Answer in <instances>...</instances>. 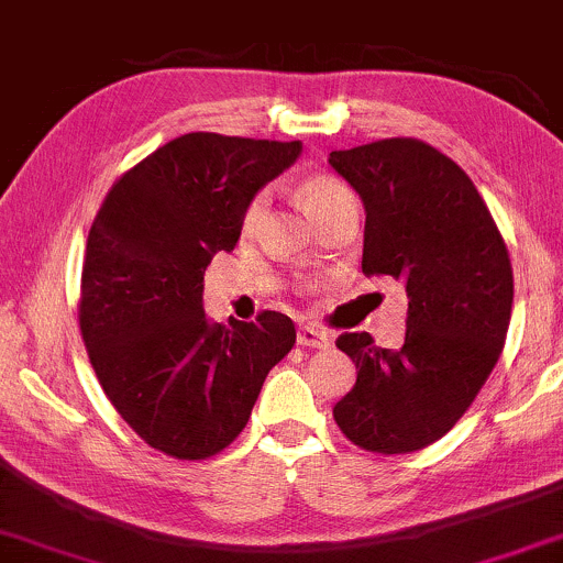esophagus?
Returning a JSON list of instances; mask_svg holds the SVG:
<instances>
[{
  "label": "esophagus",
  "instance_id": "obj_1",
  "mask_svg": "<svg viewBox=\"0 0 563 563\" xmlns=\"http://www.w3.org/2000/svg\"><path fill=\"white\" fill-rule=\"evenodd\" d=\"M296 341H299V346H307V349H330V346H333V338H330L320 328H311V324H303V328H299V335H296Z\"/></svg>",
  "mask_w": 563,
  "mask_h": 563
}]
</instances>
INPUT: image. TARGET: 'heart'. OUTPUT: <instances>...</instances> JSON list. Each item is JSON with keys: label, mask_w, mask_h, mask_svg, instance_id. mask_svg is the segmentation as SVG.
I'll list each match as a JSON object with an SVG mask.
<instances>
[{"label": "heart", "mask_w": 563, "mask_h": 563, "mask_svg": "<svg viewBox=\"0 0 563 563\" xmlns=\"http://www.w3.org/2000/svg\"><path fill=\"white\" fill-rule=\"evenodd\" d=\"M343 196H351L346 191V186H341L335 178H328V175H311V178L299 183V201L311 220H317L324 209L333 207L338 199ZM264 209H267V194H256L252 199V205L246 207L243 212V230L252 233V230L260 225Z\"/></svg>", "instance_id": "heart-1"}]
</instances>
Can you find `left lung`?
Here are the masks:
<instances>
[{"label":"left lung","mask_w":563,"mask_h":563,"mask_svg":"<svg viewBox=\"0 0 563 563\" xmlns=\"http://www.w3.org/2000/svg\"><path fill=\"white\" fill-rule=\"evenodd\" d=\"M364 205L362 273L390 275L409 299L401 349L346 333L356 385L333 417L351 443L409 453L443 438L496 367L511 320L509 252L483 196L456 162L422 141L330 152Z\"/></svg>","instance_id":"8db88e82"}]
</instances>
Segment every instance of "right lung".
Instances as JSON below:
<instances>
[{
	"instance_id": "add662e5",
	"label": "right lung",
	"mask_w": 563,
	"mask_h": 563,
	"mask_svg": "<svg viewBox=\"0 0 563 563\" xmlns=\"http://www.w3.org/2000/svg\"><path fill=\"white\" fill-rule=\"evenodd\" d=\"M301 141L186 133L128 170L93 217L80 277V333L118 415L175 459L239 438L267 372L294 349V320L212 322L205 269L233 252L243 212L288 170Z\"/></svg>"
}]
</instances>
